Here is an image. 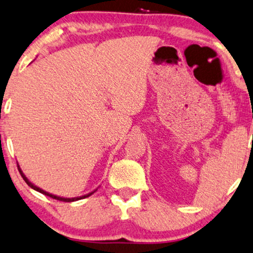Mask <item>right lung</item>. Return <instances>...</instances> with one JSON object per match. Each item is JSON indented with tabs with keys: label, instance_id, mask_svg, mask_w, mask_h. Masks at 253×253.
<instances>
[{
	"label": "right lung",
	"instance_id": "add662e5",
	"mask_svg": "<svg viewBox=\"0 0 253 253\" xmlns=\"http://www.w3.org/2000/svg\"><path fill=\"white\" fill-rule=\"evenodd\" d=\"M17 167H19V171H20V174H21V176H22V178H23V180L27 182V185H28L29 187H32L33 190L38 191V192H40V193L44 194V196H48V197L53 198V199L61 200V202H67V203H71V202H77V200H80V199H84V198H87V197H89L90 194H93V193L95 192V191L97 190V188H96V190H94L93 192H89V193L84 194V196H81V197H75V198H63V197H59V196H55V194H51V193H49V192H47V191L42 190V188L38 187V186H36V185L33 184V182H30V181L28 180V178H27V176L24 175V173L22 172V169H20V165H19V164H17Z\"/></svg>",
	"mask_w": 253,
	"mask_h": 253
}]
</instances>
